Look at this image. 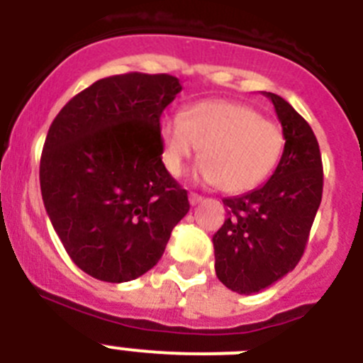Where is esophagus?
I'll return each instance as SVG.
<instances>
[{"mask_svg": "<svg viewBox=\"0 0 363 363\" xmlns=\"http://www.w3.org/2000/svg\"><path fill=\"white\" fill-rule=\"evenodd\" d=\"M201 200H203V198H201L200 194H196V192H191V194H189V201H191V205L201 203Z\"/></svg>", "mask_w": 363, "mask_h": 363, "instance_id": "34e87169", "label": "esophagus"}]
</instances>
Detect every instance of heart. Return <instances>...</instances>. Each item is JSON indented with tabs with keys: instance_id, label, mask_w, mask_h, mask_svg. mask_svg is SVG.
<instances>
[{
	"instance_id": "b5f03b06",
	"label": "heart",
	"mask_w": 363,
	"mask_h": 363,
	"mask_svg": "<svg viewBox=\"0 0 363 363\" xmlns=\"http://www.w3.org/2000/svg\"><path fill=\"white\" fill-rule=\"evenodd\" d=\"M160 145L167 171L178 176L200 152V176L223 192L240 194L258 187L277 167L285 138L278 123L256 108L229 99H205L185 107L182 116L163 118Z\"/></svg>"
}]
</instances>
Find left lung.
Listing matches in <instances>:
<instances>
[{"label": "left lung", "instance_id": "8db88e82", "mask_svg": "<svg viewBox=\"0 0 363 363\" xmlns=\"http://www.w3.org/2000/svg\"><path fill=\"white\" fill-rule=\"evenodd\" d=\"M265 96L284 129V154L267 184L223 200L229 218L213 236L218 280L240 294L259 293L296 267L323 191L311 125L281 96Z\"/></svg>", "mask_w": 363, "mask_h": 363}]
</instances>
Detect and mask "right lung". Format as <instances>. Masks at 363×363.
Here are the masks:
<instances>
[{"instance_id":"1","label":"right lung","mask_w":363,"mask_h":363,"mask_svg":"<svg viewBox=\"0 0 363 363\" xmlns=\"http://www.w3.org/2000/svg\"><path fill=\"white\" fill-rule=\"evenodd\" d=\"M179 91L169 74L108 76L50 125L40 163L45 209L74 264L96 280L145 274L189 213L160 145V118Z\"/></svg>"}]
</instances>
